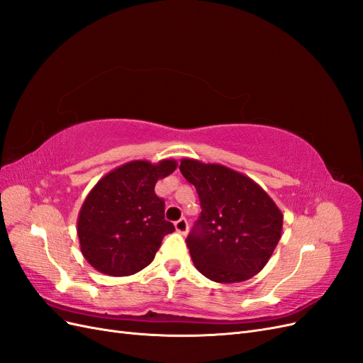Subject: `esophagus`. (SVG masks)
<instances>
[{"instance_id": "esophagus-1", "label": "esophagus", "mask_w": 363, "mask_h": 363, "mask_svg": "<svg viewBox=\"0 0 363 363\" xmlns=\"http://www.w3.org/2000/svg\"><path fill=\"white\" fill-rule=\"evenodd\" d=\"M175 230H177L180 235L188 233V221H186V218H182L177 223H175Z\"/></svg>"}]
</instances>
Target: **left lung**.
Returning a JSON list of instances; mask_svg holds the SVG:
<instances>
[{
    "mask_svg": "<svg viewBox=\"0 0 363 363\" xmlns=\"http://www.w3.org/2000/svg\"><path fill=\"white\" fill-rule=\"evenodd\" d=\"M180 171L195 186L203 208L186 239L195 268L216 283L256 276L281 238L277 204L255 180L224 164L182 159Z\"/></svg>",
    "mask_w": 363,
    "mask_h": 363,
    "instance_id": "8db88e82",
    "label": "left lung"
}]
</instances>
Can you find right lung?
Here are the masks:
<instances>
[{
  "instance_id": "add662e5",
  "label": "right lung",
  "mask_w": 363,
  "mask_h": 363,
  "mask_svg": "<svg viewBox=\"0 0 363 363\" xmlns=\"http://www.w3.org/2000/svg\"><path fill=\"white\" fill-rule=\"evenodd\" d=\"M177 162L131 160L107 172L87 194L77 219L80 250L89 265L106 276L125 277L148 267L174 225L164 219L157 180Z\"/></svg>"
}]
</instances>
